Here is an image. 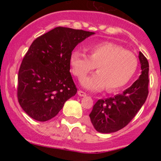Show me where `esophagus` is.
<instances>
[{"label":"esophagus","mask_w":161,"mask_h":161,"mask_svg":"<svg viewBox=\"0 0 161 161\" xmlns=\"http://www.w3.org/2000/svg\"><path fill=\"white\" fill-rule=\"evenodd\" d=\"M78 95H79V97H86V92H84L83 91L79 90L78 91Z\"/></svg>","instance_id":"obj_1"}]
</instances>
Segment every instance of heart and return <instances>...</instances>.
Returning a JSON list of instances; mask_svg holds the SVG:
<instances>
[{
	"label": "heart",
	"mask_w": 161,
	"mask_h": 161,
	"mask_svg": "<svg viewBox=\"0 0 161 161\" xmlns=\"http://www.w3.org/2000/svg\"><path fill=\"white\" fill-rule=\"evenodd\" d=\"M89 56L79 50L70 55L73 75L82 79L96 68L98 71L86 77L81 85L91 91H100L107 87L114 92L124 87L136 72L138 60L132 52L111 42L95 43L87 47Z\"/></svg>",
	"instance_id": "b5f03b06"
}]
</instances>
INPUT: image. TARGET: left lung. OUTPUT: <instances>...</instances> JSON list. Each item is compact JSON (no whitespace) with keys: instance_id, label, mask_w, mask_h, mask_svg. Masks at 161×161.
Returning <instances> with one entry per match:
<instances>
[{"instance_id":"obj_1","label":"left lung","mask_w":161,"mask_h":161,"mask_svg":"<svg viewBox=\"0 0 161 161\" xmlns=\"http://www.w3.org/2000/svg\"><path fill=\"white\" fill-rule=\"evenodd\" d=\"M141 75L122 93L99 100L90 114L94 129L101 133H111L125 127L136 116L148 96L149 63L139 52Z\"/></svg>"}]
</instances>
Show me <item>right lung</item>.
Segmentation results:
<instances>
[{"label":"right lung","instance_id":"right-lung-1","mask_svg":"<svg viewBox=\"0 0 161 161\" xmlns=\"http://www.w3.org/2000/svg\"><path fill=\"white\" fill-rule=\"evenodd\" d=\"M95 32L56 27L36 39L24 57L18 76V100L34 120L56 116L77 92L70 73L74 48Z\"/></svg>","mask_w":161,"mask_h":161}]
</instances>
